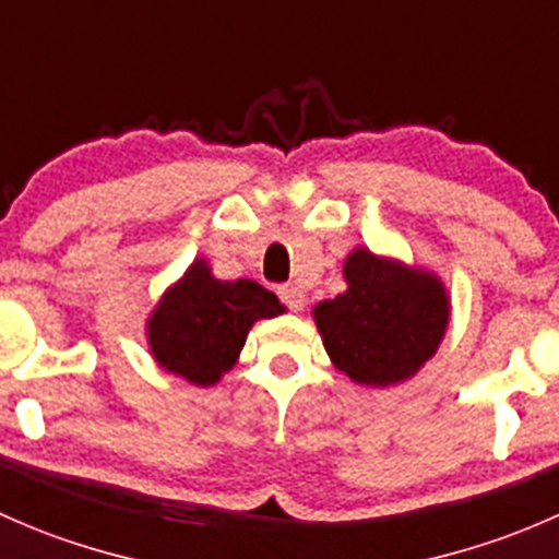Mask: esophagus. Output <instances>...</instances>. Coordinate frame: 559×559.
Returning a JSON list of instances; mask_svg holds the SVG:
<instances>
[{
	"instance_id": "esophagus-1",
	"label": "esophagus",
	"mask_w": 559,
	"mask_h": 559,
	"mask_svg": "<svg viewBox=\"0 0 559 559\" xmlns=\"http://www.w3.org/2000/svg\"><path fill=\"white\" fill-rule=\"evenodd\" d=\"M278 297H281V302H284V306L289 308V311L297 313V311H302V308H306V295H302L300 286H295V284L281 286Z\"/></svg>"
}]
</instances>
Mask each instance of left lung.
<instances>
[{"label": "left lung", "mask_w": 559, "mask_h": 559, "mask_svg": "<svg viewBox=\"0 0 559 559\" xmlns=\"http://www.w3.org/2000/svg\"><path fill=\"white\" fill-rule=\"evenodd\" d=\"M346 292L313 308L330 362L359 386L414 379L441 346L452 297L441 275L357 246L343 262Z\"/></svg>", "instance_id": "obj_1"}]
</instances>
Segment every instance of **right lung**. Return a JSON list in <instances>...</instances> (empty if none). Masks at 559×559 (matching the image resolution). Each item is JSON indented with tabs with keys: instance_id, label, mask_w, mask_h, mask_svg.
<instances>
[{
	"instance_id": "add662e5",
	"label": "right lung",
	"mask_w": 559,
	"mask_h": 559,
	"mask_svg": "<svg viewBox=\"0 0 559 559\" xmlns=\"http://www.w3.org/2000/svg\"><path fill=\"white\" fill-rule=\"evenodd\" d=\"M284 311L278 297L257 281L216 278L200 257L148 313V352L167 373L194 386H213L238 365L248 330Z\"/></svg>"
}]
</instances>
